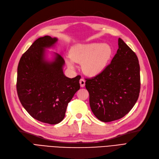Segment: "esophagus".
Returning a JSON list of instances; mask_svg holds the SVG:
<instances>
[{"instance_id":"34e87169","label":"esophagus","mask_w":159,"mask_h":159,"mask_svg":"<svg viewBox=\"0 0 159 159\" xmlns=\"http://www.w3.org/2000/svg\"><path fill=\"white\" fill-rule=\"evenodd\" d=\"M80 86L81 88H84L85 86V81L84 79L81 78L80 80Z\"/></svg>"}]
</instances>
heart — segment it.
I'll use <instances>...</instances> for the list:
<instances>
[{
    "mask_svg": "<svg viewBox=\"0 0 159 159\" xmlns=\"http://www.w3.org/2000/svg\"><path fill=\"white\" fill-rule=\"evenodd\" d=\"M112 54V48L108 44H78L70 48L69 57L72 61L67 60L66 63L71 69L74 68L73 61L81 64V69L85 75L95 77L106 68Z\"/></svg>",
    "mask_w": 159,
    "mask_h": 159,
    "instance_id": "b5f03b06",
    "label": "heart"
}]
</instances>
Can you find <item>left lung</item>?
<instances>
[{"label": "left lung", "mask_w": 159, "mask_h": 159, "mask_svg": "<svg viewBox=\"0 0 159 159\" xmlns=\"http://www.w3.org/2000/svg\"><path fill=\"white\" fill-rule=\"evenodd\" d=\"M118 45L111 64L102 74L85 81L91 109L103 122L123 117L136 103L140 92L138 57L121 38Z\"/></svg>", "instance_id": "left-lung-1"}]
</instances>
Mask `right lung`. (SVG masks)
<instances>
[{
    "mask_svg": "<svg viewBox=\"0 0 159 159\" xmlns=\"http://www.w3.org/2000/svg\"><path fill=\"white\" fill-rule=\"evenodd\" d=\"M57 38L40 37L34 42L19 61L16 89L19 100L26 111L38 121L51 125L61 122L68 103L80 88V75L66 77L65 61L54 53V59H46V48L54 46Z\"/></svg>",
    "mask_w": 159,
    "mask_h": 159,
    "instance_id": "1",
    "label": "right lung"
}]
</instances>
